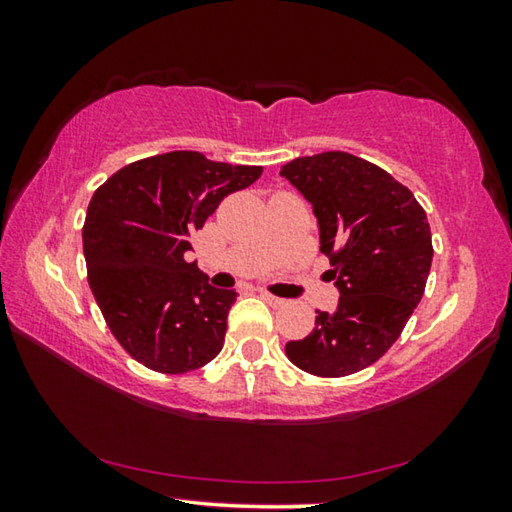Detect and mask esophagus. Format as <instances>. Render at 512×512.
Returning a JSON list of instances; mask_svg holds the SVG:
<instances>
[{
	"instance_id": "obj_1",
	"label": "esophagus",
	"mask_w": 512,
	"mask_h": 512,
	"mask_svg": "<svg viewBox=\"0 0 512 512\" xmlns=\"http://www.w3.org/2000/svg\"><path fill=\"white\" fill-rule=\"evenodd\" d=\"M259 296H262L268 302V305H273V307H282L284 305L282 298H277V296H273V293H268V291H259Z\"/></svg>"
}]
</instances>
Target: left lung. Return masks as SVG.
<instances>
[{
    "label": "left lung",
    "mask_w": 512,
    "mask_h": 512,
    "mask_svg": "<svg viewBox=\"0 0 512 512\" xmlns=\"http://www.w3.org/2000/svg\"><path fill=\"white\" fill-rule=\"evenodd\" d=\"M280 176L311 203L341 293L332 314L316 311L314 332L284 350L309 375H352L384 357L418 307L433 257L427 214L391 173L343 151L296 158Z\"/></svg>",
    "instance_id": "1"
}]
</instances>
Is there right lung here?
<instances>
[{
    "label": "right lung",
    "mask_w": 512,
    "mask_h": 512,
    "mask_svg": "<svg viewBox=\"0 0 512 512\" xmlns=\"http://www.w3.org/2000/svg\"><path fill=\"white\" fill-rule=\"evenodd\" d=\"M262 167L171 151L137 160L94 192L83 225L88 282L103 318L135 361L180 375L223 348L235 289H216L187 262L192 235Z\"/></svg>",
    "instance_id": "right-lung-1"
}]
</instances>
